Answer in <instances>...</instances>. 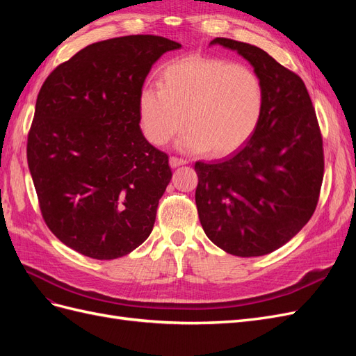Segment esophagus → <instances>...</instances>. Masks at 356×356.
I'll return each instance as SVG.
<instances>
[{"mask_svg": "<svg viewBox=\"0 0 356 356\" xmlns=\"http://www.w3.org/2000/svg\"><path fill=\"white\" fill-rule=\"evenodd\" d=\"M169 163H170V166H172V168H178V166L186 165V163H187V160H184V159H179V157H170Z\"/></svg>", "mask_w": 356, "mask_h": 356, "instance_id": "1", "label": "esophagus"}]
</instances>
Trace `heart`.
Here are the masks:
<instances>
[{
    "label": "heart",
    "instance_id": "obj_1",
    "mask_svg": "<svg viewBox=\"0 0 356 356\" xmlns=\"http://www.w3.org/2000/svg\"><path fill=\"white\" fill-rule=\"evenodd\" d=\"M159 89H144L138 101L143 132L153 145L169 143L186 123L181 152L229 156L250 141L263 115L261 79L227 59H178L161 71Z\"/></svg>",
    "mask_w": 356,
    "mask_h": 356
}]
</instances>
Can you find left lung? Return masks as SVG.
Masks as SVG:
<instances>
[{
    "label": "left lung",
    "instance_id": "8db88e82",
    "mask_svg": "<svg viewBox=\"0 0 356 356\" xmlns=\"http://www.w3.org/2000/svg\"><path fill=\"white\" fill-rule=\"evenodd\" d=\"M218 44L251 63L264 88L260 124L238 153L196 161V204L211 242L238 257L270 254L305 227L316 209L322 136L306 86L263 49L230 38Z\"/></svg>",
    "mask_w": 356,
    "mask_h": 356
}]
</instances>
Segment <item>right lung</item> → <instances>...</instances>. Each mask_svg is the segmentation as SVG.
<instances>
[{
    "instance_id": "add662e5",
    "label": "right lung",
    "mask_w": 356,
    "mask_h": 356,
    "mask_svg": "<svg viewBox=\"0 0 356 356\" xmlns=\"http://www.w3.org/2000/svg\"><path fill=\"white\" fill-rule=\"evenodd\" d=\"M179 47L157 35L93 42L41 86L28 166L42 218L71 250L114 260L152 233L172 172L143 135L138 101L152 67Z\"/></svg>"
}]
</instances>
